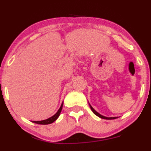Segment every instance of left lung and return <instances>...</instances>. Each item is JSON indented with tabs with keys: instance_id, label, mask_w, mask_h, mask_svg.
<instances>
[{
	"instance_id": "obj_1",
	"label": "left lung",
	"mask_w": 151,
	"mask_h": 151,
	"mask_svg": "<svg viewBox=\"0 0 151 151\" xmlns=\"http://www.w3.org/2000/svg\"><path fill=\"white\" fill-rule=\"evenodd\" d=\"M89 105H90V108H91V110L92 111H93V112L94 114H95L96 115H97L98 117H101V118H102V119H116V118H117V117H105V116H103V115H101V114H99V112H96L95 110H94V109L92 108V106L90 104H89Z\"/></svg>"
}]
</instances>
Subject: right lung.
<instances>
[{
    "label": "right lung",
    "instance_id": "obj_1",
    "mask_svg": "<svg viewBox=\"0 0 151 151\" xmlns=\"http://www.w3.org/2000/svg\"><path fill=\"white\" fill-rule=\"evenodd\" d=\"M63 102L61 104L60 108H59V110H58V112H56V113L53 116H52V117L48 118V119H45V120H41V121H33L32 122L36 123V124H51V123L53 122H55L56 119H58V117L60 116V112L62 111V108H63Z\"/></svg>",
    "mask_w": 151,
    "mask_h": 151
}]
</instances>
